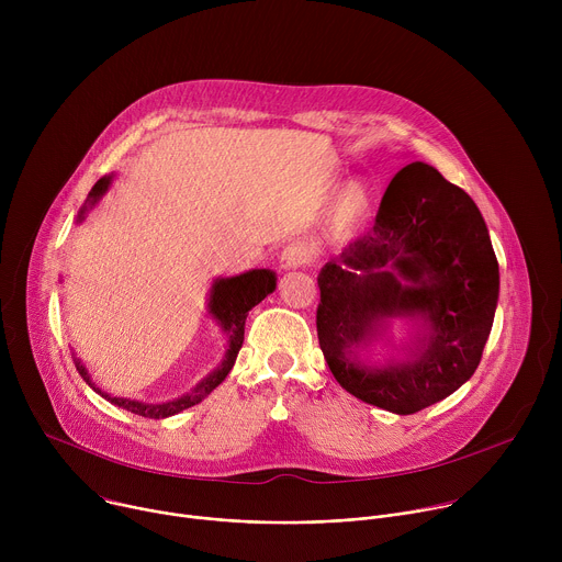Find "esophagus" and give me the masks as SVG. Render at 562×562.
<instances>
[{"label":"esophagus","mask_w":562,"mask_h":562,"mask_svg":"<svg viewBox=\"0 0 562 562\" xmlns=\"http://www.w3.org/2000/svg\"><path fill=\"white\" fill-rule=\"evenodd\" d=\"M278 260H280V269H284V271L286 269H297V267H304V265L311 262V251H308V247L295 243V245L284 247Z\"/></svg>","instance_id":"obj_1"}]
</instances>
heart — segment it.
Here are the masks:
<instances>
[{"label":"heart","instance_id":"obj_1","mask_svg":"<svg viewBox=\"0 0 562 562\" xmlns=\"http://www.w3.org/2000/svg\"><path fill=\"white\" fill-rule=\"evenodd\" d=\"M373 209V191L364 180L345 182L331 202L329 228L336 239H351L369 220Z\"/></svg>","mask_w":562,"mask_h":562}]
</instances>
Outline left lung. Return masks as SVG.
<instances>
[{
  "instance_id": "8db88e82",
  "label": "left lung",
  "mask_w": 562,
  "mask_h": 562,
  "mask_svg": "<svg viewBox=\"0 0 562 562\" xmlns=\"http://www.w3.org/2000/svg\"><path fill=\"white\" fill-rule=\"evenodd\" d=\"M317 340L362 403L409 416L462 386L483 358L498 304V260L473 200L434 167L412 162L384 191L375 224L317 276ZM386 316L422 329L411 358L362 366L352 351Z\"/></svg>"
}]
</instances>
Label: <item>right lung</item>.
Instances as JSON below:
<instances>
[{"label":"right lung","mask_w":562,"mask_h":562,"mask_svg":"<svg viewBox=\"0 0 562 562\" xmlns=\"http://www.w3.org/2000/svg\"><path fill=\"white\" fill-rule=\"evenodd\" d=\"M111 180L113 176H104L95 182V187L91 189L85 206L79 209L77 213V222H82L87 217V211L93 209L98 204V200L109 191L111 187ZM276 273L269 271V269H254V271H247V273H239L235 278H220L213 282L211 286V297H209V313L217 319V325L222 327V331L226 334L228 338V349L224 353V360L222 364H217V369H213L202 382H198L189 393H184L182 397H176V400H169V403H162V405H146V403H137V400H128V397H117V395H109L104 393L100 386L93 384L87 367L82 364V360H79L75 353H72V362L79 371V375H82L87 380V384L91 389H95L102 397H106L111 405H117L131 414H137V416H144V418H169V416H176L198 403H202V400L228 375V371L233 369L235 364V358H237V351L243 349V342H245V323H247V315L249 311L260 304L269 293L276 291Z\"/></svg>","instance_id":"add662e5"}]
</instances>
